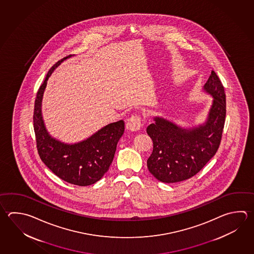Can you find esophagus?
Segmentation results:
<instances>
[{"instance_id":"1","label":"esophagus","mask_w":254,"mask_h":254,"mask_svg":"<svg viewBox=\"0 0 254 254\" xmlns=\"http://www.w3.org/2000/svg\"><path fill=\"white\" fill-rule=\"evenodd\" d=\"M142 127V119L138 114L131 116L127 122V128L131 131H137Z\"/></svg>"}]
</instances>
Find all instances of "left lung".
<instances>
[{"instance_id": "1", "label": "left lung", "mask_w": 254, "mask_h": 254, "mask_svg": "<svg viewBox=\"0 0 254 254\" xmlns=\"http://www.w3.org/2000/svg\"><path fill=\"white\" fill-rule=\"evenodd\" d=\"M204 89L214 97L205 124L182 129L168 120L155 118L146 132L153 143L147 160L149 172L160 182L174 183L193 177L208 163L220 145L226 115L225 88L215 71Z\"/></svg>"}]
</instances>
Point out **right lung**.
Returning a JSON list of instances; mask_svg holds the SVG:
<instances>
[{"label":"right lung","instance_id":"right-lung-1","mask_svg":"<svg viewBox=\"0 0 254 254\" xmlns=\"http://www.w3.org/2000/svg\"><path fill=\"white\" fill-rule=\"evenodd\" d=\"M72 55L56 63L39 87L34 105L33 125L39 157L58 177L78 186H89L100 181L115 155L117 144L124 133L125 123H111L75 144H64L48 134L41 116V101L48 77Z\"/></svg>","mask_w":254,"mask_h":254}]
</instances>
